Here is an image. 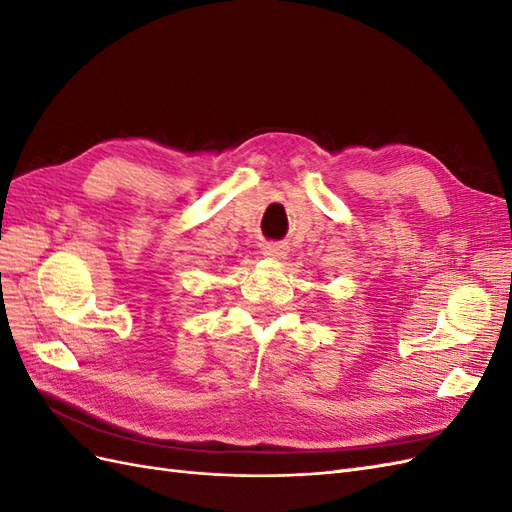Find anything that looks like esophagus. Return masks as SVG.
I'll list each match as a JSON object with an SVG mask.
<instances>
[{
  "mask_svg": "<svg viewBox=\"0 0 512 512\" xmlns=\"http://www.w3.org/2000/svg\"><path fill=\"white\" fill-rule=\"evenodd\" d=\"M262 254L269 258H284L288 254V247L284 243H265L262 245Z\"/></svg>",
  "mask_w": 512,
  "mask_h": 512,
  "instance_id": "obj_1",
  "label": "esophagus"
}]
</instances>
